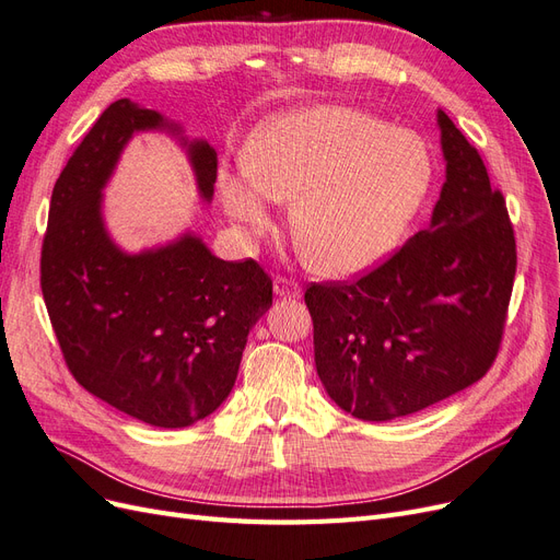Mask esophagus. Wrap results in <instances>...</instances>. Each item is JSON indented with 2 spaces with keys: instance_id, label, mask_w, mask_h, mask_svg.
Returning <instances> with one entry per match:
<instances>
[{
  "instance_id": "esophagus-1",
  "label": "esophagus",
  "mask_w": 560,
  "mask_h": 560,
  "mask_svg": "<svg viewBox=\"0 0 560 560\" xmlns=\"http://www.w3.org/2000/svg\"><path fill=\"white\" fill-rule=\"evenodd\" d=\"M273 292L280 299H299L301 296V287L294 280H287V278H276L273 280Z\"/></svg>"
}]
</instances>
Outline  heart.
I'll use <instances>...</instances> for the list:
<instances>
[{
	"mask_svg": "<svg viewBox=\"0 0 560 560\" xmlns=\"http://www.w3.org/2000/svg\"><path fill=\"white\" fill-rule=\"evenodd\" d=\"M247 175H219V198L252 235L276 229L268 200L292 206L294 243L317 273L346 278L395 249L432 184L420 135L343 105L270 116L245 144Z\"/></svg>",
	"mask_w": 560,
	"mask_h": 560,
	"instance_id": "heart-1",
	"label": "heart"
}]
</instances>
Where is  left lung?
<instances>
[{
	"instance_id": "8db88e82",
	"label": "left lung",
	"mask_w": 560,
	"mask_h": 560,
	"mask_svg": "<svg viewBox=\"0 0 560 560\" xmlns=\"http://www.w3.org/2000/svg\"><path fill=\"white\" fill-rule=\"evenodd\" d=\"M446 182L430 226L354 282L306 290L317 376L360 420L418 413L486 376L500 350L516 241L486 165L439 109Z\"/></svg>"
}]
</instances>
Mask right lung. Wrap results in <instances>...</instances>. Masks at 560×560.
<instances>
[{
  "mask_svg": "<svg viewBox=\"0 0 560 560\" xmlns=\"http://www.w3.org/2000/svg\"><path fill=\"white\" fill-rule=\"evenodd\" d=\"M165 130L186 149L210 202L217 151L128 97L97 118L60 173L42 247V292L72 376L154 428H189L224 404L247 334L273 303L257 261L214 257L194 231L126 252L103 217V189L132 135Z\"/></svg>",
  "mask_w": 560,
  "mask_h": 560,
  "instance_id": "1",
  "label": "right lung"
}]
</instances>
